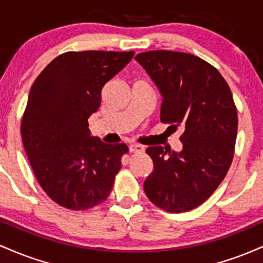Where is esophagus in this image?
I'll return each instance as SVG.
<instances>
[{
  "instance_id": "obj_1",
  "label": "esophagus",
  "mask_w": 263,
  "mask_h": 263,
  "mask_svg": "<svg viewBox=\"0 0 263 263\" xmlns=\"http://www.w3.org/2000/svg\"><path fill=\"white\" fill-rule=\"evenodd\" d=\"M143 151H144V147L141 146V144H138V143H132L131 146H129V152H132V153L143 152Z\"/></svg>"
}]
</instances>
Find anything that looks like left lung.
<instances>
[{
    "mask_svg": "<svg viewBox=\"0 0 263 263\" xmlns=\"http://www.w3.org/2000/svg\"><path fill=\"white\" fill-rule=\"evenodd\" d=\"M135 59L161 93V121L184 128L179 152L147 148L153 171L144 193L170 213L192 210L215 192L232 162L237 112L230 87L213 65L192 54L152 50Z\"/></svg>",
    "mask_w": 263,
    "mask_h": 263,
    "instance_id": "8db88e82",
    "label": "left lung"
}]
</instances>
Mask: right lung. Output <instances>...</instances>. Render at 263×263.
<instances>
[{"mask_svg": "<svg viewBox=\"0 0 263 263\" xmlns=\"http://www.w3.org/2000/svg\"><path fill=\"white\" fill-rule=\"evenodd\" d=\"M135 52H68L38 75L22 119V141L35 178L55 203L86 210L110 195L125 143L93 137L87 120L101 90Z\"/></svg>", "mask_w": 263, "mask_h": 263, "instance_id": "obj_1", "label": "right lung"}]
</instances>
